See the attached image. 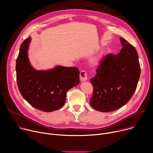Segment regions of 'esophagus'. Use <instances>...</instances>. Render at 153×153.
<instances>
[{
    "label": "esophagus",
    "instance_id": "1",
    "mask_svg": "<svg viewBox=\"0 0 153 153\" xmlns=\"http://www.w3.org/2000/svg\"><path fill=\"white\" fill-rule=\"evenodd\" d=\"M80 79L81 81H86L88 79V76H87V73L85 70H82L80 73Z\"/></svg>",
    "mask_w": 153,
    "mask_h": 153
}]
</instances>
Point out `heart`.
Here are the masks:
<instances>
[{"mask_svg": "<svg viewBox=\"0 0 153 153\" xmlns=\"http://www.w3.org/2000/svg\"><path fill=\"white\" fill-rule=\"evenodd\" d=\"M99 61H100V58L99 57H96L93 60V63L94 64H97L99 62Z\"/></svg>", "mask_w": 153, "mask_h": 153, "instance_id": "b5f03b06", "label": "heart"}]
</instances>
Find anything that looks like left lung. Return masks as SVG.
Wrapping results in <instances>:
<instances>
[{
  "mask_svg": "<svg viewBox=\"0 0 153 153\" xmlns=\"http://www.w3.org/2000/svg\"><path fill=\"white\" fill-rule=\"evenodd\" d=\"M120 39L123 47L120 53L106 56L90 79L94 91L90 103L100 112L115 111L125 105L134 93L140 77L136 48L125 39Z\"/></svg>",
  "mask_w": 153,
  "mask_h": 153,
  "instance_id": "8db88e82",
  "label": "left lung"
}]
</instances>
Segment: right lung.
<instances>
[{"label": "right lung", "instance_id": "right-lung-1", "mask_svg": "<svg viewBox=\"0 0 153 153\" xmlns=\"http://www.w3.org/2000/svg\"><path fill=\"white\" fill-rule=\"evenodd\" d=\"M31 38L22 43L16 60V79L22 97L34 108L51 112L62 108L67 91L79 82L77 68L56 66L48 70H36L28 58Z\"/></svg>", "mask_w": 153, "mask_h": 153}]
</instances>
